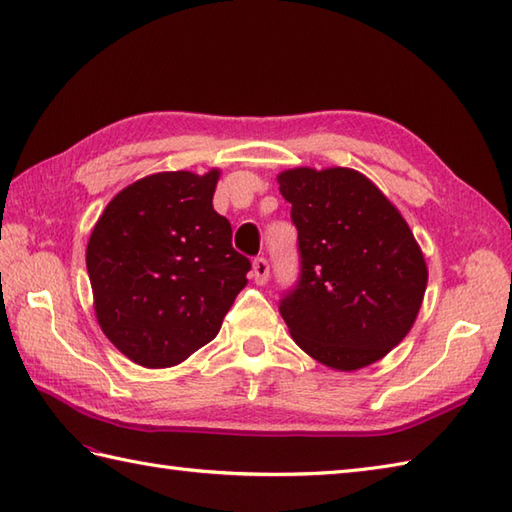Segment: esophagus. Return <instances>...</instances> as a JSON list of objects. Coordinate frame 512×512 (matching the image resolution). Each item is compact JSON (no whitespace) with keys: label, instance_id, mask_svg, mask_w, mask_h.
I'll return each instance as SVG.
<instances>
[{"label":"esophagus","instance_id":"obj_1","mask_svg":"<svg viewBox=\"0 0 512 512\" xmlns=\"http://www.w3.org/2000/svg\"><path fill=\"white\" fill-rule=\"evenodd\" d=\"M268 275H270V266H268V262H266L264 257H257L255 262H253V279H255V284L264 286L266 281H268Z\"/></svg>","mask_w":512,"mask_h":512}]
</instances>
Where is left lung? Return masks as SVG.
Wrapping results in <instances>:
<instances>
[{"instance_id": "8db88e82", "label": "left lung", "mask_w": 512, "mask_h": 512, "mask_svg": "<svg viewBox=\"0 0 512 512\" xmlns=\"http://www.w3.org/2000/svg\"><path fill=\"white\" fill-rule=\"evenodd\" d=\"M277 182L299 233V281L279 303L292 339L341 372L380 361L409 334L427 290L405 217L354 169L297 167Z\"/></svg>"}]
</instances>
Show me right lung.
I'll return each mask as SVG.
<instances>
[{"mask_svg": "<svg viewBox=\"0 0 512 512\" xmlns=\"http://www.w3.org/2000/svg\"><path fill=\"white\" fill-rule=\"evenodd\" d=\"M220 171H162L105 206L85 253L94 312L129 361L173 367L215 339L248 279L226 217Z\"/></svg>", "mask_w": 512, "mask_h": 512, "instance_id": "1", "label": "right lung"}]
</instances>
